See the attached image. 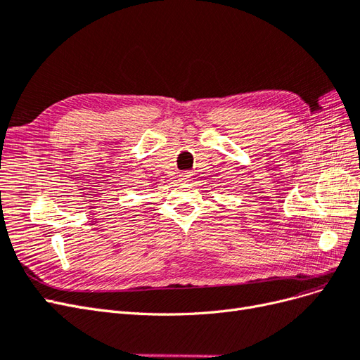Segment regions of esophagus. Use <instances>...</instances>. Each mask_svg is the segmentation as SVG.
Returning <instances> with one entry per match:
<instances>
[{"mask_svg":"<svg viewBox=\"0 0 360 360\" xmlns=\"http://www.w3.org/2000/svg\"><path fill=\"white\" fill-rule=\"evenodd\" d=\"M191 176H192V174H191L189 171H183V172L180 174V179H181V180H189Z\"/></svg>","mask_w":360,"mask_h":360,"instance_id":"34e87169","label":"esophagus"}]
</instances>
